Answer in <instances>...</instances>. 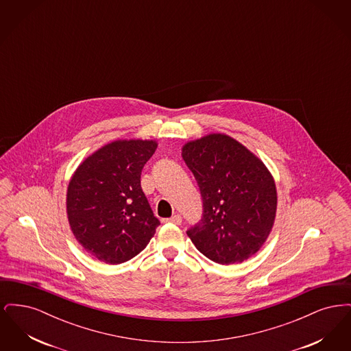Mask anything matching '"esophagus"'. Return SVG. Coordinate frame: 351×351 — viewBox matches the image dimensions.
<instances>
[{"instance_id":"1","label":"esophagus","mask_w":351,"mask_h":351,"mask_svg":"<svg viewBox=\"0 0 351 351\" xmlns=\"http://www.w3.org/2000/svg\"><path fill=\"white\" fill-rule=\"evenodd\" d=\"M166 222H171V223H175V225H180V223H182V216L175 215V216H172L171 218H167Z\"/></svg>"}]
</instances>
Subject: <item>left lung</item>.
<instances>
[{
	"label": "left lung",
	"mask_w": 351,
	"mask_h": 351,
	"mask_svg": "<svg viewBox=\"0 0 351 351\" xmlns=\"http://www.w3.org/2000/svg\"><path fill=\"white\" fill-rule=\"evenodd\" d=\"M182 156L200 186L204 206L188 237L216 263L247 261L261 250L275 222L274 176L254 152L226 134L186 142Z\"/></svg>",
	"instance_id": "left-lung-1"
}]
</instances>
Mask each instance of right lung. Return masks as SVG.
Instances as JSON below:
<instances>
[{"instance_id": "right-lung-1", "label": "right lung", "mask_w": 351, "mask_h": 351, "mask_svg": "<svg viewBox=\"0 0 351 351\" xmlns=\"http://www.w3.org/2000/svg\"><path fill=\"white\" fill-rule=\"evenodd\" d=\"M156 147L154 139L113 141L85 158L68 183L71 230L104 263L132 259L159 226L141 188L142 168Z\"/></svg>"}]
</instances>
